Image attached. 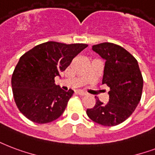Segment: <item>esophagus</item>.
<instances>
[{
  "label": "esophagus",
  "mask_w": 155,
  "mask_h": 155,
  "mask_svg": "<svg viewBox=\"0 0 155 155\" xmlns=\"http://www.w3.org/2000/svg\"><path fill=\"white\" fill-rule=\"evenodd\" d=\"M76 93H77L78 95H80V96H81V97L85 96V95H86L85 93H84V92H81V91H77V92H76Z\"/></svg>",
  "instance_id": "esophagus-1"
}]
</instances>
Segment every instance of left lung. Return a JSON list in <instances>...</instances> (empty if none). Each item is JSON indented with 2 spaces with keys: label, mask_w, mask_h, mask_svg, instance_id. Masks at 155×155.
I'll use <instances>...</instances> for the list:
<instances>
[{
  "label": "left lung",
  "mask_w": 155,
  "mask_h": 155,
  "mask_svg": "<svg viewBox=\"0 0 155 155\" xmlns=\"http://www.w3.org/2000/svg\"><path fill=\"white\" fill-rule=\"evenodd\" d=\"M93 50L106 60L102 84L110 88L109 102L95 97V106L86 113L97 124L115 126L127 120L140 102L143 78L137 59L121 46L105 42L93 45Z\"/></svg>",
  "instance_id": "1"
}]
</instances>
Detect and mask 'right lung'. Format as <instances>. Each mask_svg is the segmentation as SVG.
<instances>
[{"mask_svg":"<svg viewBox=\"0 0 155 155\" xmlns=\"http://www.w3.org/2000/svg\"><path fill=\"white\" fill-rule=\"evenodd\" d=\"M86 47V44L48 41L20 58L11 85L16 106L26 118L36 124H47L62 115L74 92H65L57 86L54 77Z\"/></svg>","mask_w":155,"mask_h":155,"instance_id":"add662e5","label":"right lung"}]
</instances>
